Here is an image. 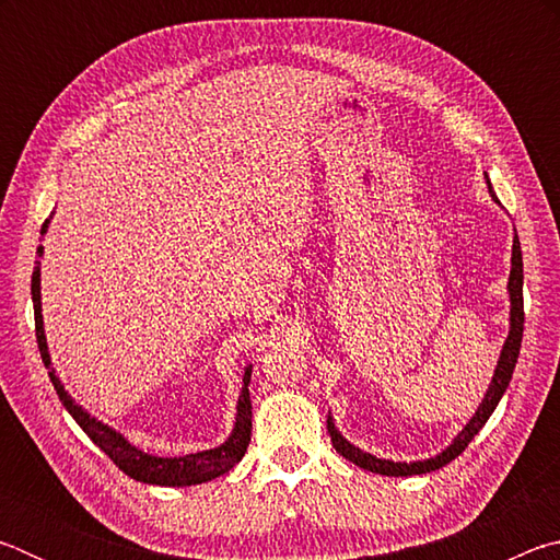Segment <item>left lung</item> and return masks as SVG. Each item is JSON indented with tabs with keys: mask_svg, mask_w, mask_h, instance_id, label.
Returning a JSON list of instances; mask_svg holds the SVG:
<instances>
[{
	"mask_svg": "<svg viewBox=\"0 0 560 560\" xmlns=\"http://www.w3.org/2000/svg\"><path fill=\"white\" fill-rule=\"evenodd\" d=\"M487 183H489V179H487ZM489 195H491V200L499 202L491 185H489ZM506 289H509V303H511V308H509V336L504 340V346H501L494 375H491V383L487 387L485 397H481L477 412L471 415V420L464 424L462 432L452 440L447 450H442L438 457L420 459V462L381 459V457H375V454L363 452L360 447H355V444H350L343 438V434L338 432L334 417H330V412H328V434H330V442H334L336 452L343 454L348 462L358 464L360 469H368L373 474H383V477H412V474H428V471H434V469H442L444 464H450L454 457H459V454L467 450V444L474 438H477V432L485 428L491 412L497 410V405L506 393V387L511 383V375H514L516 360H518L521 338H524V259H521L518 236H514V246H511V273H509V287Z\"/></svg>",
	"mask_w": 560,
	"mask_h": 560,
	"instance_id": "8db88e82",
	"label": "left lung"
}]
</instances>
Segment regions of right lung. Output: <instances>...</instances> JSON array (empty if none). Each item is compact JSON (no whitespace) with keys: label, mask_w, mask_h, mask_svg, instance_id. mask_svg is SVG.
I'll list each match as a JSON object with an SVG mask.
<instances>
[{"label":"right lung","mask_w":560,"mask_h":560,"mask_svg":"<svg viewBox=\"0 0 560 560\" xmlns=\"http://www.w3.org/2000/svg\"><path fill=\"white\" fill-rule=\"evenodd\" d=\"M51 217L42 224V236L49 230ZM39 259L44 257V246L36 249ZM32 301H34V320H36V343H39V353L49 371V377L54 383V390L59 395L66 410L79 422V428L89 434L93 444L108 454L113 464L120 471H126L130 479L143 481V485H155V487H192V485H205V481H212L222 477L234 464H240L246 447H249L252 440V400H249V381H252V365L244 368L242 377V393L240 400H236V417L234 428L222 444H217L212 450L183 454V457H155V454H148L138 450L136 444H130L126 434L113 430L98 417H93L89 410L73 400L66 390L61 377L56 375L49 346H46V334H44V316H42V261H36L34 273H32Z\"/></svg>","instance_id":"obj_1"}]
</instances>
